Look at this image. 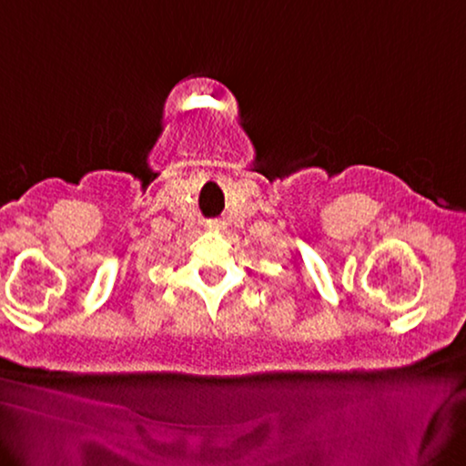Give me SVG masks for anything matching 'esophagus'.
Wrapping results in <instances>:
<instances>
[{
  "label": "esophagus",
  "mask_w": 466,
  "mask_h": 466,
  "mask_svg": "<svg viewBox=\"0 0 466 466\" xmlns=\"http://www.w3.org/2000/svg\"><path fill=\"white\" fill-rule=\"evenodd\" d=\"M218 227H220L218 220H208V228H218Z\"/></svg>",
  "instance_id": "esophagus-1"
}]
</instances>
